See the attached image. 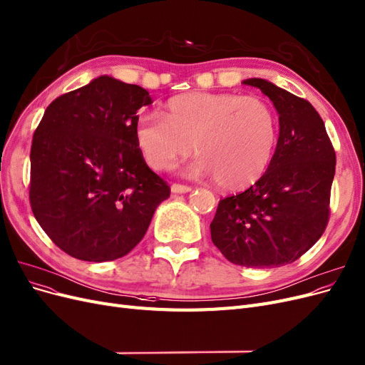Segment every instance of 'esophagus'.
I'll return each mask as SVG.
<instances>
[{
    "label": "esophagus",
    "mask_w": 365,
    "mask_h": 365,
    "mask_svg": "<svg viewBox=\"0 0 365 365\" xmlns=\"http://www.w3.org/2000/svg\"><path fill=\"white\" fill-rule=\"evenodd\" d=\"M170 192L175 195H181V193H188L192 192V188L188 185H182V184H172L170 185Z\"/></svg>",
    "instance_id": "34e87169"
}]
</instances>
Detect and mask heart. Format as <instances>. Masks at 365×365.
I'll list each match as a JSON object with an SVG mask.
<instances>
[{"label": "heart", "instance_id": "1", "mask_svg": "<svg viewBox=\"0 0 365 365\" xmlns=\"http://www.w3.org/2000/svg\"><path fill=\"white\" fill-rule=\"evenodd\" d=\"M276 140L273 108L261 98L238 93L178 95L168 101L166 115L145 111L135 123V142L149 168L169 169L195 146L199 157L187 173L215 177L230 192L246 190L262 178Z\"/></svg>", "mask_w": 365, "mask_h": 365}]
</instances>
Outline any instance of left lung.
<instances>
[{
  "mask_svg": "<svg viewBox=\"0 0 365 365\" xmlns=\"http://www.w3.org/2000/svg\"><path fill=\"white\" fill-rule=\"evenodd\" d=\"M243 83L269 96L279 115V137L262 178L219 202L211 240L238 266L279 267L302 257L324 232L335 153L308 101L267 80Z\"/></svg>",
  "mask_w": 365,
  "mask_h": 365,
  "instance_id": "obj_1",
  "label": "left lung"
}]
</instances>
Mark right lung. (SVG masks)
<instances>
[{
	"mask_svg": "<svg viewBox=\"0 0 365 365\" xmlns=\"http://www.w3.org/2000/svg\"><path fill=\"white\" fill-rule=\"evenodd\" d=\"M140 86L108 75L48 106L31 143L30 204L46 235L83 261L127 255L148 231L169 185L135 142Z\"/></svg>",
	"mask_w": 365,
	"mask_h": 365,
	"instance_id": "1",
	"label": "right lung"
}]
</instances>
